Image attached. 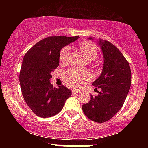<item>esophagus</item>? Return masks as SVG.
I'll return each instance as SVG.
<instances>
[{
  "mask_svg": "<svg viewBox=\"0 0 148 148\" xmlns=\"http://www.w3.org/2000/svg\"><path fill=\"white\" fill-rule=\"evenodd\" d=\"M79 92H80V90H72V93H73V94H77V93H78Z\"/></svg>",
  "mask_w": 148,
  "mask_h": 148,
  "instance_id": "1",
  "label": "esophagus"
}]
</instances>
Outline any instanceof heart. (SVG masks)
Instances as JSON below:
<instances>
[{
    "instance_id": "b5f03b06",
    "label": "heart",
    "mask_w": 148,
    "mask_h": 148,
    "mask_svg": "<svg viewBox=\"0 0 148 148\" xmlns=\"http://www.w3.org/2000/svg\"><path fill=\"white\" fill-rule=\"evenodd\" d=\"M78 47L87 60L92 61L97 57L98 48L95 44L90 41H83L78 45ZM70 47H64L61 49L59 53V63L61 64H66L68 62L69 55H70ZM92 78L91 73L87 71L70 69L64 73V80L66 85L70 87H82L84 84L90 81Z\"/></svg>"
}]
</instances>
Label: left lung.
<instances>
[{"instance_id":"left-lung-1","label":"left lung","mask_w":148,"mask_h":148,"mask_svg":"<svg viewBox=\"0 0 148 148\" xmlns=\"http://www.w3.org/2000/svg\"><path fill=\"white\" fill-rule=\"evenodd\" d=\"M98 43L104 56V66L92 85L101 90L96 96L91 95L82 110L90 120L102 123L113 118L125 103L131 85V71L128 61L116 46L101 39Z\"/></svg>"}]
</instances>
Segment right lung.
Here are the masks:
<instances>
[{
    "label": "right lung",
    "instance_id": "right-lung-1",
    "mask_svg": "<svg viewBox=\"0 0 148 148\" xmlns=\"http://www.w3.org/2000/svg\"><path fill=\"white\" fill-rule=\"evenodd\" d=\"M78 36H51L40 40L25 54L21 68V89L24 101L41 118L58 114L72 91L65 86L53 87L51 73L59 65V53L64 47Z\"/></svg>",
    "mask_w": 148,
    "mask_h": 148
}]
</instances>
